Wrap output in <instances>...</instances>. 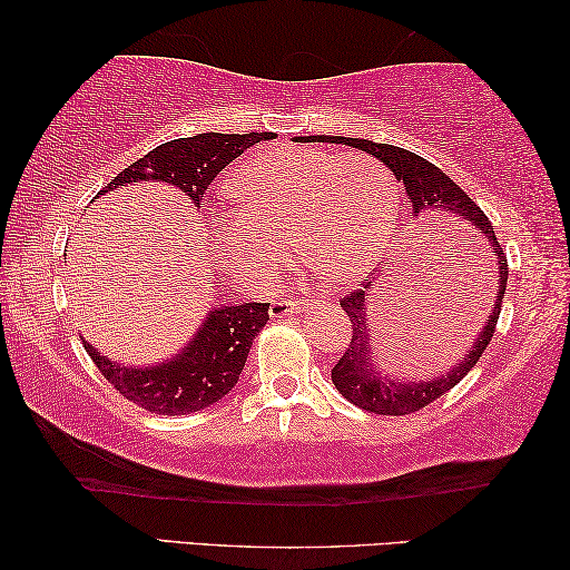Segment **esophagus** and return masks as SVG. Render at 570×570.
Masks as SVG:
<instances>
[{
	"mask_svg": "<svg viewBox=\"0 0 570 570\" xmlns=\"http://www.w3.org/2000/svg\"><path fill=\"white\" fill-rule=\"evenodd\" d=\"M313 303H321V301L303 303V301H293V297H275V301H269V315H273V318H285V315H293L297 311H303L305 305H313Z\"/></svg>",
	"mask_w": 570,
	"mask_h": 570,
	"instance_id": "obj_1",
	"label": "esophagus"
}]
</instances>
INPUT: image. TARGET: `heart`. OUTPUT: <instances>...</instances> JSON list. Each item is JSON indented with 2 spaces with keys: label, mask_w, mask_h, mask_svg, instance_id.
I'll list each match as a JSON object with an SVG mask.
<instances>
[{
  "label": "heart",
  "mask_w": 570,
  "mask_h": 570,
  "mask_svg": "<svg viewBox=\"0 0 570 570\" xmlns=\"http://www.w3.org/2000/svg\"><path fill=\"white\" fill-rule=\"evenodd\" d=\"M232 191L242 212L217 224V255L232 275L259 285L287 252L348 279L379 263L399 219V189L386 164L363 151L275 146L239 166Z\"/></svg>",
  "instance_id": "b5f03b06"
}]
</instances>
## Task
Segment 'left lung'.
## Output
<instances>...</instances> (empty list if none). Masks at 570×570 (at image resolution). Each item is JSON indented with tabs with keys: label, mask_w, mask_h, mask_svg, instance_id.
<instances>
[{
	"label": "left lung",
	"mask_w": 570,
	"mask_h": 570,
	"mask_svg": "<svg viewBox=\"0 0 570 570\" xmlns=\"http://www.w3.org/2000/svg\"><path fill=\"white\" fill-rule=\"evenodd\" d=\"M307 141H328V144H346L376 156L379 161H384L399 181L406 186V197L412 199V214H434V217H456L472 224L478 229V235L488 242L490 257H492V275H495V287H490V295H482L478 323L472 325L468 333V341L462 343V356L452 363V368L434 376L429 381H389L381 376L371 361V331L366 323V303H368V287L366 283L351 295L341 297V307L351 318V343L343 356L335 363L331 371V379L335 389L346 396L351 404H356L366 412L384 414V416H404L414 414L419 409H424L444 396L446 391L454 389L460 381L468 376L474 368V363L482 358L484 348L490 346L492 333L500 318L502 297H505L508 287V257L502 252L500 242L495 237L490 219L484 217V212L470 199V194H464L450 176H446L440 166L429 164L426 158L416 156L406 148L389 146V144H373L366 138H343V136H307ZM482 293H488L482 287ZM469 351L464 352L463 348ZM460 353V351H456Z\"/></svg>",
	"instance_id": "obj_1"
}]
</instances>
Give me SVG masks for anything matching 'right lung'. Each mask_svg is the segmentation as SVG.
<instances>
[{
  "mask_svg": "<svg viewBox=\"0 0 570 570\" xmlns=\"http://www.w3.org/2000/svg\"><path fill=\"white\" fill-rule=\"evenodd\" d=\"M267 138H273V134H199L176 138L130 164L102 191L141 181H166L179 186L186 197L199 204L224 166L235 161L245 148ZM267 307L269 303H224L212 307L204 328L197 331L189 346L158 366H124L100 356L88 341L82 343L92 363L120 396L151 414H191L217 404L235 389L252 341L269 321Z\"/></svg>",
  "mask_w": 570,
  "mask_h": 570,
  "instance_id": "add662e5",
  "label": "right lung"
}]
</instances>
